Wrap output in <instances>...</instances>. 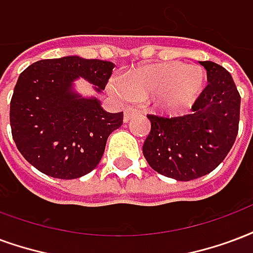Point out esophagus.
<instances>
[{
  "mask_svg": "<svg viewBox=\"0 0 253 253\" xmlns=\"http://www.w3.org/2000/svg\"><path fill=\"white\" fill-rule=\"evenodd\" d=\"M135 114H136L135 108H132V107L126 108V110H125V117H123V121L128 122L132 117H134V115H135Z\"/></svg>",
  "mask_w": 253,
  "mask_h": 253,
  "instance_id": "esophagus-1",
  "label": "esophagus"
}]
</instances>
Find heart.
<instances>
[{
  "label": "heart",
  "mask_w": 253,
  "mask_h": 253,
  "mask_svg": "<svg viewBox=\"0 0 253 253\" xmlns=\"http://www.w3.org/2000/svg\"><path fill=\"white\" fill-rule=\"evenodd\" d=\"M207 75L197 65H185L179 61L143 65L123 74L111 88L123 91L130 98L158 96L162 108L181 111L189 107L203 93Z\"/></svg>",
  "instance_id": "heart-1"
}]
</instances>
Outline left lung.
Wrapping results in <instances>:
<instances>
[{
    "mask_svg": "<svg viewBox=\"0 0 253 253\" xmlns=\"http://www.w3.org/2000/svg\"><path fill=\"white\" fill-rule=\"evenodd\" d=\"M208 84L184 117L147 115L150 134L143 155L157 173L190 181L207 175L221 164L236 141L240 93L231 74L213 61H200Z\"/></svg>",
    "mask_w": 253,
    "mask_h": 253,
    "instance_id": "obj_1",
    "label": "left lung"
}]
</instances>
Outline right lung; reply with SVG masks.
<instances>
[{"instance_id":"right-lung-1","label":"right lung","mask_w":253,"mask_h":253,"mask_svg":"<svg viewBox=\"0 0 253 253\" xmlns=\"http://www.w3.org/2000/svg\"><path fill=\"white\" fill-rule=\"evenodd\" d=\"M114 67L111 61L65 56L40 60L21 72L10 100V127L32 166L60 179L79 178L98 166L123 112L111 114L96 98H82L74 82L83 78L102 92Z\"/></svg>"}]
</instances>
